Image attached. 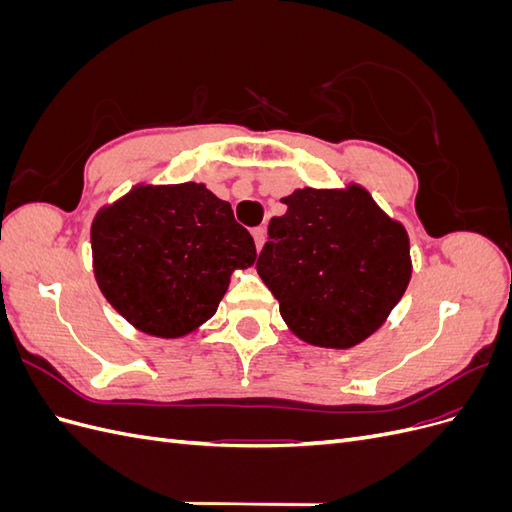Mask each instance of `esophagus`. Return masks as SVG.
Instances as JSON below:
<instances>
[{
  "mask_svg": "<svg viewBox=\"0 0 512 512\" xmlns=\"http://www.w3.org/2000/svg\"><path fill=\"white\" fill-rule=\"evenodd\" d=\"M252 237H254V243H256V250H260L262 245H265V228L258 226L252 230Z\"/></svg>",
  "mask_w": 512,
  "mask_h": 512,
  "instance_id": "esophagus-1",
  "label": "esophagus"
}]
</instances>
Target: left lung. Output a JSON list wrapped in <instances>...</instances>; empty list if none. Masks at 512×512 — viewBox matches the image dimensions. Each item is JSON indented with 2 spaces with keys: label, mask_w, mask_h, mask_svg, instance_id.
<instances>
[{
  "label": "left lung",
  "mask_w": 512,
  "mask_h": 512,
  "mask_svg": "<svg viewBox=\"0 0 512 512\" xmlns=\"http://www.w3.org/2000/svg\"><path fill=\"white\" fill-rule=\"evenodd\" d=\"M269 222L256 260L288 329L305 344L346 350L374 335L412 277L404 224L359 183L301 188Z\"/></svg>",
  "instance_id": "obj_1"
}]
</instances>
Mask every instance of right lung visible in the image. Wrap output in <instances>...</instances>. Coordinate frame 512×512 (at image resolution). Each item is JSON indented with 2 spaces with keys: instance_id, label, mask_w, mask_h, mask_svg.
I'll list each match as a JSON object with an SVG mask.
<instances>
[{
  "instance_id": "1",
  "label": "right lung",
  "mask_w": 512,
  "mask_h": 512,
  "mask_svg": "<svg viewBox=\"0 0 512 512\" xmlns=\"http://www.w3.org/2000/svg\"><path fill=\"white\" fill-rule=\"evenodd\" d=\"M91 258L104 299L134 329L177 339L218 312L256 245L205 183H138L96 213Z\"/></svg>"
}]
</instances>
